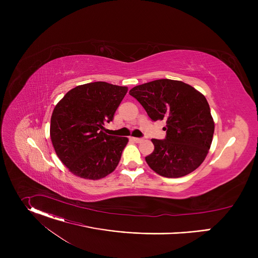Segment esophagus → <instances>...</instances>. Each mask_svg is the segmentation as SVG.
I'll use <instances>...</instances> for the list:
<instances>
[{
  "label": "esophagus",
  "instance_id": "1",
  "mask_svg": "<svg viewBox=\"0 0 258 258\" xmlns=\"http://www.w3.org/2000/svg\"><path fill=\"white\" fill-rule=\"evenodd\" d=\"M131 140H132V141H134V142H136V143H141V142L143 141V139H142V138H134V137H132V138H131Z\"/></svg>",
  "mask_w": 258,
  "mask_h": 258
}]
</instances>
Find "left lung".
I'll list each match as a JSON object with an SVG mask.
<instances>
[{"instance_id":"left-lung-1","label":"left lung","mask_w":258,"mask_h":258,"mask_svg":"<svg viewBox=\"0 0 258 258\" xmlns=\"http://www.w3.org/2000/svg\"><path fill=\"white\" fill-rule=\"evenodd\" d=\"M151 120H165V139H152L154 151L146 162L158 174L180 177L204 161L214 133V122L206 98L190 85L157 80L133 88Z\"/></svg>"}]
</instances>
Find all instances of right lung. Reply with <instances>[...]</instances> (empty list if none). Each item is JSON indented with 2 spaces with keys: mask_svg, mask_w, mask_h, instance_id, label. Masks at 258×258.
I'll return each instance as SVG.
<instances>
[{
  "mask_svg": "<svg viewBox=\"0 0 258 258\" xmlns=\"http://www.w3.org/2000/svg\"><path fill=\"white\" fill-rule=\"evenodd\" d=\"M126 92V87L90 83L70 90L54 108L52 144L73 174L99 179L117 166L128 140L105 134L103 125L113 120Z\"/></svg>",
  "mask_w": 258,
  "mask_h": 258,
  "instance_id": "right-lung-1",
  "label": "right lung"
}]
</instances>
